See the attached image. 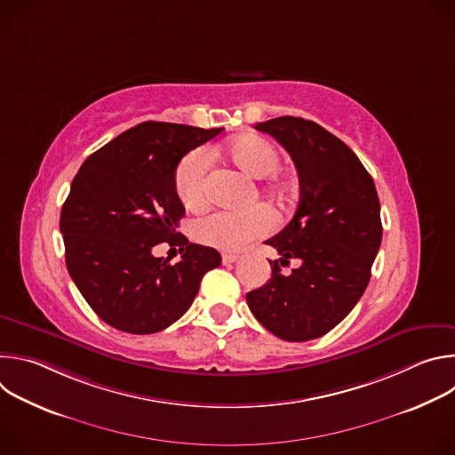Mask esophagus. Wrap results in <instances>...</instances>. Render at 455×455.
<instances>
[{
	"label": "esophagus",
	"mask_w": 455,
	"mask_h": 455,
	"mask_svg": "<svg viewBox=\"0 0 455 455\" xmlns=\"http://www.w3.org/2000/svg\"><path fill=\"white\" fill-rule=\"evenodd\" d=\"M223 265H232V263H235L237 259H239V255L237 253H223Z\"/></svg>",
	"instance_id": "1"
}]
</instances>
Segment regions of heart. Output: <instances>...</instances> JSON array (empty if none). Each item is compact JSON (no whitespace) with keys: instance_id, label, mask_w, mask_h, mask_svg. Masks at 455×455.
I'll return each mask as SVG.
<instances>
[{"instance_id":"1","label":"heart","mask_w":455,"mask_h":455,"mask_svg":"<svg viewBox=\"0 0 455 455\" xmlns=\"http://www.w3.org/2000/svg\"><path fill=\"white\" fill-rule=\"evenodd\" d=\"M227 155L239 171L255 180L272 176L281 165V153L268 140L251 133L232 140L227 146ZM174 188L187 209L200 211L207 205V155L202 149L190 151L180 160L174 171ZM274 188L284 194L283 185ZM274 225L275 216L267 205H255L246 212L218 211L194 223V237L218 250L237 251L253 239L270 234Z\"/></svg>"}]
</instances>
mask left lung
<instances>
[{
    "mask_svg": "<svg viewBox=\"0 0 455 455\" xmlns=\"http://www.w3.org/2000/svg\"><path fill=\"white\" fill-rule=\"evenodd\" d=\"M291 156L300 185L293 220L267 244L279 251L270 281L246 293L253 316L275 337L306 342L331 331L363 295L381 243L379 200L358 156L300 116L255 124ZM297 260L290 275L282 267Z\"/></svg>",
    "mask_w": 455,
    "mask_h": 455,
    "instance_id": "obj_1",
    "label": "left lung"
}]
</instances>
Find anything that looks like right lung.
<instances>
[{
    "label": "right lung",
    "instance_id": "obj_1",
    "mask_svg": "<svg viewBox=\"0 0 455 455\" xmlns=\"http://www.w3.org/2000/svg\"><path fill=\"white\" fill-rule=\"evenodd\" d=\"M223 127L142 122L86 158L60 211L67 268L90 307L111 328L133 335L169 328L221 265L218 250L176 232L185 214L174 171ZM180 245L176 266L152 255Z\"/></svg>",
    "mask_w": 455,
    "mask_h": 455
}]
</instances>
